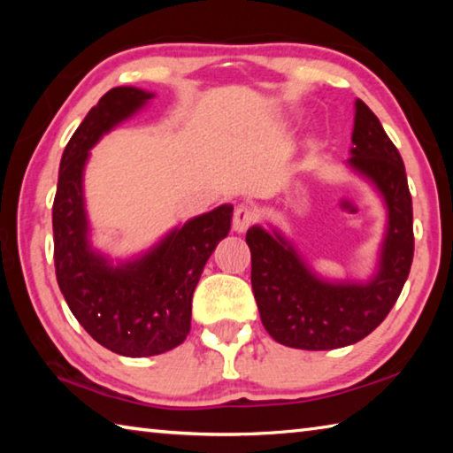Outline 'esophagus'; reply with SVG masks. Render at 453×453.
I'll list each match as a JSON object with an SVG mask.
<instances>
[{
  "label": "esophagus",
  "mask_w": 453,
  "mask_h": 453,
  "mask_svg": "<svg viewBox=\"0 0 453 453\" xmlns=\"http://www.w3.org/2000/svg\"><path fill=\"white\" fill-rule=\"evenodd\" d=\"M256 221H257V211L254 208H250V205H237L234 211L232 227H234V232L243 234V232H248V229L256 224Z\"/></svg>",
  "instance_id": "1"
}]
</instances>
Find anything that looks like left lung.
I'll list each match as a JSON object with an SVG mask.
<instances>
[{
	"mask_svg": "<svg viewBox=\"0 0 453 453\" xmlns=\"http://www.w3.org/2000/svg\"><path fill=\"white\" fill-rule=\"evenodd\" d=\"M349 165L375 183L388 205L380 270L367 283H327L313 275L280 234L251 227V288L262 324L275 342L297 349L351 346L394 308L413 259V210L402 156L380 119L356 102Z\"/></svg>",
	"mask_w": 453,
	"mask_h": 453,
	"instance_id": "left-lung-1",
	"label": "left lung"
}]
</instances>
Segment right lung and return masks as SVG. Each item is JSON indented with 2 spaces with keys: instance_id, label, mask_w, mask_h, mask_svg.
I'll return each mask as SVG.
<instances>
[{
  "instance_id": "right-lung-1",
  "label": "right lung",
  "mask_w": 453,
  "mask_h": 453,
  "mask_svg": "<svg viewBox=\"0 0 453 453\" xmlns=\"http://www.w3.org/2000/svg\"><path fill=\"white\" fill-rule=\"evenodd\" d=\"M153 94L113 88L67 142L53 199V262L61 294L81 327L104 348L148 357L178 348L191 327V297L203 265L232 226L219 205L173 229L143 257L113 267L88 243L81 175L89 148Z\"/></svg>"
}]
</instances>
